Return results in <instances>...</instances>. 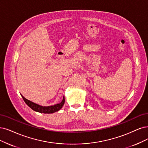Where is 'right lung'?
<instances>
[{"instance_id": "obj_1", "label": "right lung", "mask_w": 148, "mask_h": 148, "mask_svg": "<svg viewBox=\"0 0 148 148\" xmlns=\"http://www.w3.org/2000/svg\"><path fill=\"white\" fill-rule=\"evenodd\" d=\"M22 97L23 98V99H24V102H25L26 104L30 108H31L33 110H34L37 112L43 113H53L54 112H58L62 108V107L64 105V97H63L62 101L60 103H57V104H56L54 106L45 107V106H40L38 104H36V103L25 99V98L23 96H22Z\"/></svg>"}]
</instances>
